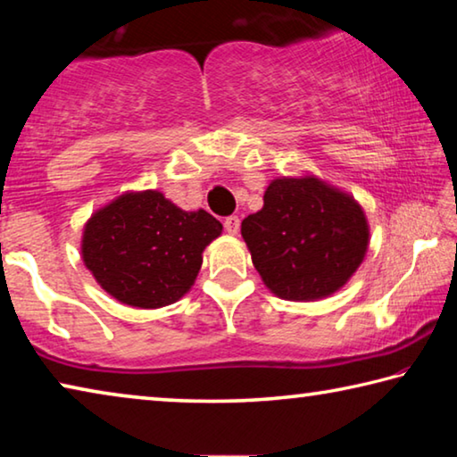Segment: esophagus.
<instances>
[{
	"label": "esophagus",
	"mask_w": 457,
	"mask_h": 457,
	"mask_svg": "<svg viewBox=\"0 0 457 457\" xmlns=\"http://www.w3.org/2000/svg\"><path fill=\"white\" fill-rule=\"evenodd\" d=\"M223 228H226L228 234L236 236L239 231V218H237V215H229V218L223 220Z\"/></svg>",
	"instance_id": "obj_1"
}]
</instances>
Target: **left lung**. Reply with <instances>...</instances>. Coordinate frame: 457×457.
<instances>
[{
  "label": "left lung",
  "instance_id": "obj_1",
  "mask_svg": "<svg viewBox=\"0 0 457 457\" xmlns=\"http://www.w3.org/2000/svg\"><path fill=\"white\" fill-rule=\"evenodd\" d=\"M242 236L262 280L284 300H316L338 290L369 244L357 201L314 177L270 183L264 207L242 221Z\"/></svg>",
  "mask_w": 457,
  "mask_h": 457
}]
</instances>
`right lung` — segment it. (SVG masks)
I'll list each match as a JSON object with an SVG mask.
<instances>
[{
  "instance_id": "add662e5",
  "label": "right lung",
  "mask_w": 457,
  "mask_h": 457,
  "mask_svg": "<svg viewBox=\"0 0 457 457\" xmlns=\"http://www.w3.org/2000/svg\"><path fill=\"white\" fill-rule=\"evenodd\" d=\"M220 234L221 223L204 210L183 212L159 191L127 193L92 215L82 258L111 296L159 308L191 288L201 252Z\"/></svg>"
}]
</instances>
